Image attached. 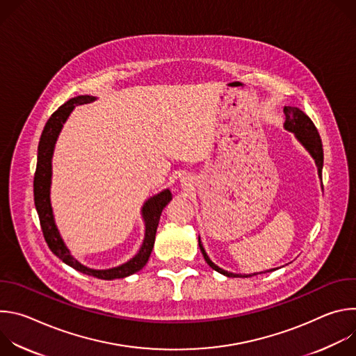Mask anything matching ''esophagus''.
<instances>
[{"label":"esophagus","instance_id":"esophagus-1","mask_svg":"<svg viewBox=\"0 0 356 356\" xmlns=\"http://www.w3.org/2000/svg\"><path fill=\"white\" fill-rule=\"evenodd\" d=\"M188 181H190V180H188V179H186V177H183V184H186V186H187V183H188Z\"/></svg>","mask_w":356,"mask_h":356}]
</instances>
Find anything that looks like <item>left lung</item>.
Listing matches in <instances>:
<instances>
[{
    "label": "left lung",
    "mask_w": 356,
    "mask_h": 356,
    "mask_svg": "<svg viewBox=\"0 0 356 356\" xmlns=\"http://www.w3.org/2000/svg\"><path fill=\"white\" fill-rule=\"evenodd\" d=\"M284 115H286V121H284V128L290 132H293L296 135V138L298 139V142L309 150V154L313 156V159L316 161V165L318 168V176L321 177V170H323V162H324V154H323V143H321V138L320 134L316 128V125L313 124V121L309 118V115L304 114L300 108L297 107H284L283 110ZM198 246L201 249L202 257H204L206 262L210 265V268H213L214 270H217L221 275H225L228 277H249L253 275H235L231 272H227L221 268H218L216 264L211 262V259L209 258V255L206 253L204 248H202V243L200 241L198 236ZM269 272V270H268ZM262 273V272H261Z\"/></svg>",
    "instance_id": "obj_1"
}]
</instances>
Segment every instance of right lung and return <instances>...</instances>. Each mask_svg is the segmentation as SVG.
<instances>
[{"mask_svg":"<svg viewBox=\"0 0 356 356\" xmlns=\"http://www.w3.org/2000/svg\"><path fill=\"white\" fill-rule=\"evenodd\" d=\"M95 97L92 95H79L74 98H70L67 103H65L62 107H59L50 118L47 120L38 146V163H36V172L33 177V200H35V207L39 216L40 228L44 236V241L52 250L55 255L63 261L66 265L72 266L73 269L94 276L97 279L103 280H113V279H124L129 275L136 273L140 270L149 257L150 252L154 249L155 243V235L158 229V224L162 216L163 209L166 207L168 202L172 200V193L169 188L161 191L159 194L150 197L142 207V218L145 221V238L143 243L139 249L136 255L129 259L127 264H122L117 268L111 269H90L84 265H81L77 259L72 257L70 250L65 245L59 229L55 224L52 206H50V180H52V156H54V149L55 143L58 140V136L63 128V124L69 118L70 113L74 110L76 106L92 103Z\"/></svg>","mask_w":356,"mask_h":356,"instance_id":"obj_1","label":"right lung"}]
</instances>
